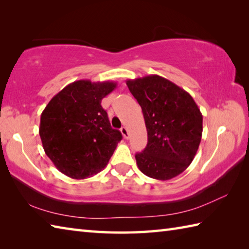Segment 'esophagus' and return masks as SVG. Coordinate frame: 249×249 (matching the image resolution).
Listing matches in <instances>:
<instances>
[{
  "mask_svg": "<svg viewBox=\"0 0 249 249\" xmlns=\"http://www.w3.org/2000/svg\"><path fill=\"white\" fill-rule=\"evenodd\" d=\"M121 133H122V135H123V137L125 139H128V137H129V134H128V129L125 127V126H123V127L121 128Z\"/></svg>",
  "mask_w": 249,
  "mask_h": 249,
  "instance_id": "1",
  "label": "esophagus"
}]
</instances>
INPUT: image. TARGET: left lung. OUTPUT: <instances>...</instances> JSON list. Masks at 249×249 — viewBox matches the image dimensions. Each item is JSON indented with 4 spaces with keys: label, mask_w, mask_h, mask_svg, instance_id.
<instances>
[{
    "label": "left lung",
    "mask_w": 249,
    "mask_h": 249,
    "mask_svg": "<svg viewBox=\"0 0 249 249\" xmlns=\"http://www.w3.org/2000/svg\"><path fill=\"white\" fill-rule=\"evenodd\" d=\"M139 103L147 131L145 149L136 154L146 177L167 181L192 163L202 137V113L185 89L166 78L150 75L126 81Z\"/></svg>",
    "instance_id": "1"
}]
</instances>
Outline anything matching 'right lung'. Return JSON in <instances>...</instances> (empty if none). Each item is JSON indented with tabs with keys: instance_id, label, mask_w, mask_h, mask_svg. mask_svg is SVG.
<instances>
[{
	"instance_id": "1",
	"label": "right lung",
	"mask_w": 249,
	"mask_h": 249,
	"mask_svg": "<svg viewBox=\"0 0 249 249\" xmlns=\"http://www.w3.org/2000/svg\"><path fill=\"white\" fill-rule=\"evenodd\" d=\"M116 82L78 80L54 95L40 115L39 136L46 155L63 174L91 178L107 166L119 142L102 99Z\"/></svg>"
}]
</instances>
